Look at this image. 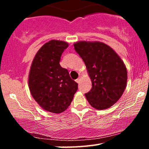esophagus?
Segmentation results:
<instances>
[{
    "mask_svg": "<svg viewBox=\"0 0 149 149\" xmlns=\"http://www.w3.org/2000/svg\"><path fill=\"white\" fill-rule=\"evenodd\" d=\"M80 79H81V76H79V77H78V79H76V83H80Z\"/></svg>",
    "mask_w": 149,
    "mask_h": 149,
    "instance_id": "1",
    "label": "esophagus"
}]
</instances>
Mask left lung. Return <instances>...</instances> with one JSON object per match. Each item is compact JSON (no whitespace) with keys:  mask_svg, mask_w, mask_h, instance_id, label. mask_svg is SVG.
Returning <instances> with one entry per match:
<instances>
[{"mask_svg":"<svg viewBox=\"0 0 149 149\" xmlns=\"http://www.w3.org/2000/svg\"><path fill=\"white\" fill-rule=\"evenodd\" d=\"M74 49L84 61L92 81L87 100L98 110L110 108L120 98L126 88L127 72L123 61L107 44L78 41Z\"/></svg>","mask_w":149,"mask_h":149,"instance_id":"left-lung-1","label":"left lung"}]
</instances>
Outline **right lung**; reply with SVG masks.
<instances>
[{"mask_svg":"<svg viewBox=\"0 0 149 149\" xmlns=\"http://www.w3.org/2000/svg\"><path fill=\"white\" fill-rule=\"evenodd\" d=\"M68 46L66 42L57 40L44 44L34 57L29 75L32 97L42 109L54 113L67 109L78 90V83L59 64Z\"/></svg>","mask_w":149,"mask_h":149,"instance_id":"add662e5","label":"right lung"}]
</instances>
